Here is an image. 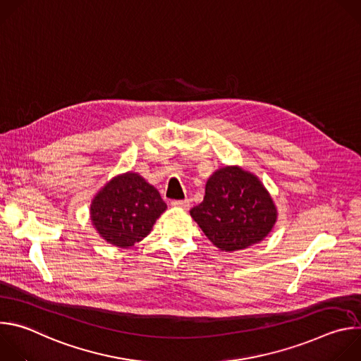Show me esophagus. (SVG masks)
Wrapping results in <instances>:
<instances>
[{"instance_id":"34e87169","label":"esophagus","mask_w":361,"mask_h":361,"mask_svg":"<svg viewBox=\"0 0 361 361\" xmlns=\"http://www.w3.org/2000/svg\"><path fill=\"white\" fill-rule=\"evenodd\" d=\"M171 207L180 209V210H188L190 201L188 200H174V201H171Z\"/></svg>"}]
</instances>
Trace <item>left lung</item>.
Segmentation results:
<instances>
[{
	"label": "left lung",
	"mask_w": 361,
	"mask_h": 361,
	"mask_svg": "<svg viewBox=\"0 0 361 361\" xmlns=\"http://www.w3.org/2000/svg\"><path fill=\"white\" fill-rule=\"evenodd\" d=\"M190 214L207 238L226 252L262 243L279 216L262 180L240 166L216 170L205 184L202 202Z\"/></svg>",
	"instance_id": "left-lung-1"
}]
</instances>
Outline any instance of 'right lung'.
<instances>
[{
	"mask_svg": "<svg viewBox=\"0 0 361 361\" xmlns=\"http://www.w3.org/2000/svg\"><path fill=\"white\" fill-rule=\"evenodd\" d=\"M166 210L159 190L138 173L127 171L97 191L90 204V219L102 240L128 248L151 233Z\"/></svg>",
	"mask_w": 361,
	"mask_h": 361,
	"instance_id": "right-lung-1",
	"label": "right lung"
}]
</instances>
